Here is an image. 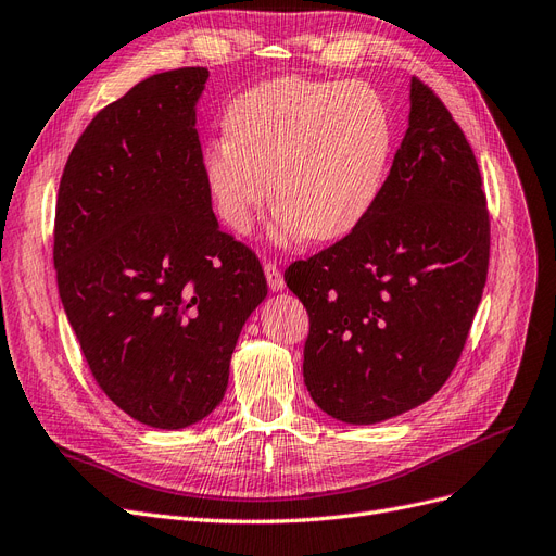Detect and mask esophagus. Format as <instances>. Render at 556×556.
Masks as SVG:
<instances>
[{"label":"esophagus","mask_w":556,"mask_h":556,"mask_svg":"<svg viewBox=\"0 0 556 556\" xmlns=\"http://www.w3.org/2000/svg\"><path fill=\"white\" fill-rule=\"evenodd\" d=\"M263 273H265L267 286H270L273 293L283 291V275H281L279 267H277V263H265V265H263Z\"/></svg>","instance_id":"esophagus-1"}]
</instances>
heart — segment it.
I'll return each mask as SVG.
<instances>
[{"label":"heart","mask_w":556,"mask_h":556,"mask_svg":"<svg viewBox=\"0 0 556 556\" xmlns=\"http://www.w3.org/2000/svg\"><path fill=\"white\" fill-rule=\"evenodd\" d=\"M222 126L201 157L219 219L247 233L273 197L281 242L351 236L374 211L394 151L387 102L362 81H263L226 105Z\"/></svg>","instance_id":"obj_1"}]
</instances>
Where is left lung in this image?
Segmentation results:
<instances>
[{"mask_svg": "<svg viewBox=\"0 0 556 556\" xmlns=\"http://www.w3.org/2000/svg\"><path fill=\"white\" fill-rule=\"evenodd\" d=\"M481 185L460 126L413 77L407 130L374 211L283 275L309 314L302 374L323 413L366 426L440 392L488 277Z\"/></svg>", "mask_w": 556, "mask_h": 556, "instance_id": "8db88e82", "label": "left lung"}]
</instances>
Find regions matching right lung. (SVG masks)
I'll list each match as a JSON object with an SVG mask.
<instances>
[{"label": "right lung", "mask_w": 556, "mask_h": 556, "mask_svg": "<svg viewBox=\"0 0 556 556\" xmlns=\"http://www.w3.org/2000/svg\"><path fill=\"white\" fill-rule=\"evenodd\" d=\"M208 71L151 75L93 116L59 182V298L96 382L162 430L208 417L244 320L267 295L256 254L219 231L201 172Z\"/></svg>", "instance_id": "obj_1"}]
</instances>
